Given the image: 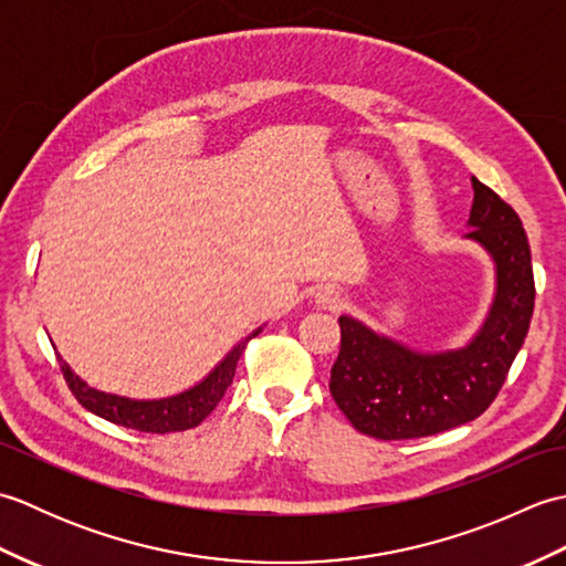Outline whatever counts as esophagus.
I'll return each mask as SVG.
<instances>
[{
	"label": "esophagus",
	"mask_w": 566,
	"mask_h": 566,
	"mask_svg": "<svg viewBox=\"0 0 566 566\" xmlns=\"http://www.w3.org/2000/svg\"><path fill=\"white\" fill-rule=\"evenodd\" d=\"M314 298H316V304H318L321 308H338V306H340V302H343L340 292L335 290V286H331V284H326V286H318L316 294H314Z\"/></svg>",
	"instance_id": "obj_1"
}]
</instances>
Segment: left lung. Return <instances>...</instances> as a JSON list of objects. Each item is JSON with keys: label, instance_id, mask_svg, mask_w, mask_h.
I'll list each match as a JSON object with an SVG mask.
<instances>
[{"label": "left lung", "instance_id": "1", "mask_svg": "<svg viewBox=\"0 0 566 566\" xmlns=\"http://www.w3.org/2000/svg\"><path fill=\"white\" fill-rule=\"evenodd\" d=\"M474 201L464 238L482 245L496 292L482 328L454 350L423 353L340 316V353L331 394L365 436L411 440L469 423L496 399L525 343L535 306L531 245L523 223L494 189L472 177Z\"/></svg>", "mask_w": 566, "mask_h": 566}]
</instances>
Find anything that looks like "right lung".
Wrapping results in <instances>:
<instances>
[{
	"label": "right lung",
	"mask_w": 566,
	"mask_h": 566,
	"mask_svg": "<svg viewBox=\"0 0 566 566\" xmlns=\"http://www.w3.org/2000/svg\"><path fill=\"white\" fill-rule=\"evenodd\" d=\"M260 331L262 326L252 331L245 340H240L195 387L182 394L165 396V399H128V396L94 389L70 369L63 357H60V369H63V377L75 399L94 416L140 432H177L199 426L219 406L226 389L233 384L235 365L248 340L255 338Z\"/></svg>",
	"instance_id": "obj_1"
}]
</instances>
